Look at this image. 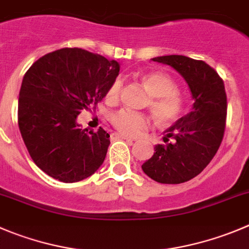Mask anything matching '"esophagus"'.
Wrapping results in <instances>:
<instances>
[{
    "instance_id": "34e87169",
    "label": "esophagus",
    "mask_w": 249,
    "mask_h": 249,
    "mask_svg": "<svg viewBox=\"0 0 249 249\" xmlns=\"http://www.w3.org/2000/svg\"><path fill=\"white\" fill-rule=\"evenodd\" d=\"M111 139H126L128 142H133V139L128 138V137L123 136V134H118V133H113L111 134Z\"/></svg>"
}]
</instances>
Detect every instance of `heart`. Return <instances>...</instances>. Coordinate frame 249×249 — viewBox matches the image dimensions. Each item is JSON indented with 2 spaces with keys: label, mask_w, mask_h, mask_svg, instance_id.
<instances>
[{
  "label": "heart",
  "mask_w": 249,
  "mask_h": 249,
  "mask_svg": "<svg viewBox=\"0 0 249 249\" xmlns=\"http://www.w3.org/2000/svg\"><path fill=\"white\" fill-rule=\"evenodd\" d=\"M145 90L150 94V107L154 117L161 124H170L179 117L183 108V100L176 91V84L169 74L160 71H148L141 74ZM121 88V80L116 79L107 90V99L116 100ZM113 127L120 133L136 137L148 128L149 118L145 115L131 111H120L111 118Z\"/></svg>",
  "instance_id": "heart-1"
}]
</instances>
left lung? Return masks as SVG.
I'll return each mask as SVG.
<instances>
[{
    "instance_id": "left-lung-1",
    "label": "left lung",
    "mask_w": 249,
    "mask_h": 249,
    "mask_svg": "<svg viewBox=\"0 0 249 249\" xmlns=\"http://www.w3.org/2000/svg\"><path fill=\"white\" fill-rule=\"evenodd\" d=\"M174 68L188 84L193 105L164 132V142L142 165L146 176L159 183L177 184L199 175L216 154L226 124L225 85L214 68L204 61L182 55L151 58ZM171 140V142H169Z\"/></svg>"
}]
</instances>
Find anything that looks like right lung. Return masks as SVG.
<instances>
[{
    "label": "right lung",
    "mask_w": 249,
    "mask_h": 249,
    "mask_svg": "<svg viewBox=\"0 0 249 249\" xmlns=\"http://www.w3.org/2000/svg\"><path fill=\"white\" fill-rule=\"evenodd\" d=\"M120 63L82 49H61L33 63L23 77L18 124L33 161L65 183L82 181L103 165L110 134L80 128L83 108L96 105L117 78Z\"/></svg>",
    "instance_id": "add662e5"
}]
</instances>
